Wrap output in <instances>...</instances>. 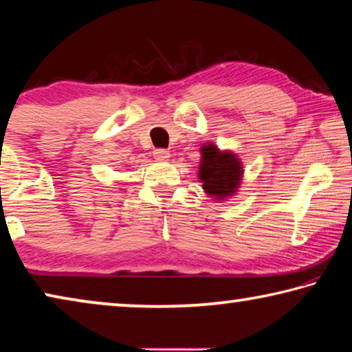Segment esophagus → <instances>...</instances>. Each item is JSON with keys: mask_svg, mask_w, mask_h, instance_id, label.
I'll list each match as a JSON object with an SVG mask.
<instances>
[{"mask_svg": "<svg viewBox=\"0 0 352 352\" xmlns=\"http://www.w3.org/2000/svg\"><path fill=\"white\" fill-rule=\"evenodd\" d=\"M153 157H155V160H158V162H166V160L170 157V153L168 148H155Z\"/></svg>", "mask_w": 352, "mask_h": 352, "instance_id": "esophagus-1", "label": "esophagus"}]
</instances>
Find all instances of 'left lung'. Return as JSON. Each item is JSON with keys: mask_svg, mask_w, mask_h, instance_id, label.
I'll use <instances>...</instances> for the list:
<instances>
[{"mask_svg": "<svg viewBox=\"0 0 352 352\" xmlns=\"http://www.w3.org/2000/svg\"><path fill=\"white\" fill-rule=\"evenodd\" d=\"M204 160L200 166V180L208 194L226 197L236 190L241 182L242 169L239 160L231 153H220L216 146L201 147Z\"/></svg>", "mask_w": 352, "mask_h": 352, "instance_id": "left-lung-1", "label": "left lung"}]
</instances>
